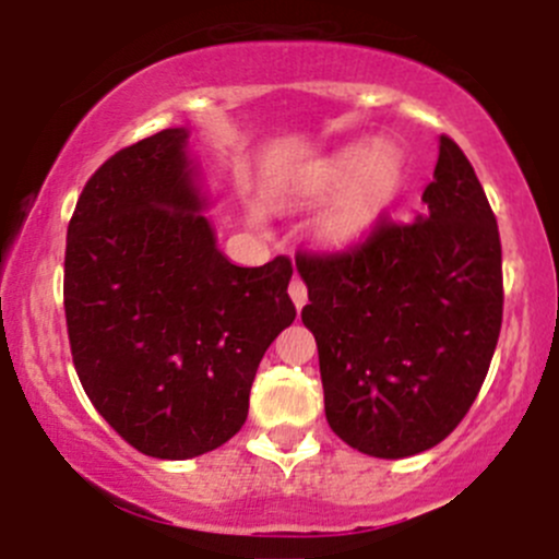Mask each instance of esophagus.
Returning <instances> with one entry per match:
<instances>
[{"label": "esophagus", "instance_id": "obj_1", "mask_svg": "<svg viewBox=\"0 0 559 559\" xmlns=\"http://www.w3.org/2000/svg\"><path fill=\"white\" fill-rule=\"evenodd\" d=\"M289 297H292V302H295V308L297 311H302V308H306V302H308V286L302 284V278H292V284H289Z\"/></svg>", "mask_w": 559, "mask_h": 559}]
</instances>
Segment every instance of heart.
I'll return each mask as SVG.
<instances>
[{
    "mask_svg": "<svg viewBox=\"0 0 559 559\" xmlns=\"http://www.w3.org/2000/svg\"><path fill=\"white\" fill-rule=\"evenodd\" d=\"M319 189H343L321 216L319 233L332 246H352L379 224L405 186V162L389 145H352L319 173Z\"/></svg>",
    "mask_w": 559,
    "mask_h": 559,
    "instance_id": "heart-1",
    "label": "heart"
}]
</instances>
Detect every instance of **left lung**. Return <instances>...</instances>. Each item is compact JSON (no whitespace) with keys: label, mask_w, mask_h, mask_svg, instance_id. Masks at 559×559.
<instances>
[{"label":"left lung","mask_w":559,"mask_h":559,"mask_svg":"<svg viewBox=\"0 0 559 559\" xmlns=\"http://www.w3.org/2000/svg\"><path fill=\"white\" fill-rule=\"evenodd\" d=\"M421 202L414 222L381 218L362 243L295 259L326 421L381 460L427 452L465 419L503 321L498 222L447 134Z\"/></svg>","instance_id":"obj_1"}]
</instances>
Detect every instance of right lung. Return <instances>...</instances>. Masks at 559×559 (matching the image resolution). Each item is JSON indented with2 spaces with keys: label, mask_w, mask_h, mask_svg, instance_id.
Instances as JSON below:
<instances>
[{
  "label": "right lung",
  "mask_w": 559,
  "mask_h": 559,
  "mask_svg": "<svg viewBox=\"0 0 559 559\" xmlns=\"http://www.w3.org/2000/svg\"><path fill=\"white\" fill-rule=\"evenodd\" d=\"M186 132L121 148L67 227L64 313L78 379L138 452L189 460L243 427L253 376L295 321L292 262L238 267L216 248Z\"/></svg>",
  "instance_id": "obj_1"
}]
</instances>
